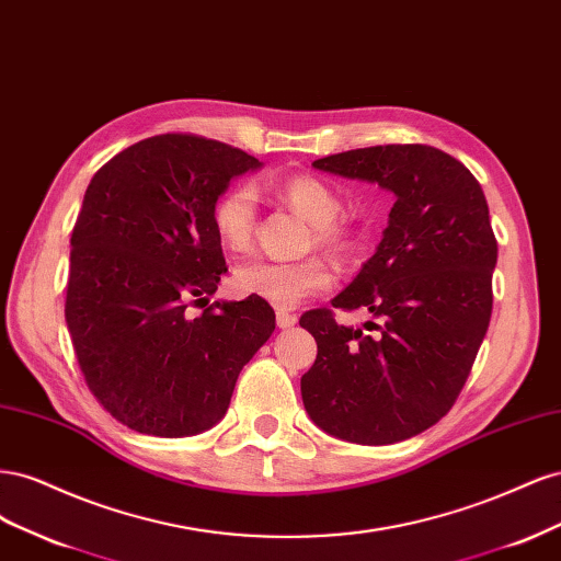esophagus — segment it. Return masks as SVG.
I'll list each match as a JSON object with an SVG mask.
<instances>
[{
	"mask_svg": "<svg viewBox=\"0 0 561 561\" xmlns=\"http://www.w3.org/2000/svg\"><path fill=\"white\" fill-rule=\"evenodd\" d=\"M276 322H278V328L280 330H287V328H293L295 322H297V316L295 313H287V311H276Z\"/></svg>",
	"mask_w": 561,
	"mask_h": 561,
	"instance_id": "obj_1",
	"label": "esophagus"
}]
</instances>
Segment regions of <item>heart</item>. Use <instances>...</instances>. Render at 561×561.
<instances>
[{"label":"heart","mask_w":561,"mask_h":561,"mask_svg":"<svg viewBox=\"0 0 561 561\" xmlns=\"http://www.w3.org/2000/svg\"><path fill=\"white\" fill-rule=\"evenodd\" d=\"M274 194L307 219L318 248L328 250L334 257H344L358 248V233L336 219L342 215V198L330 184L311 175H295L278 182ZM254 225H257V194L252 186L236 184L217 198L213 227L227 250H245L252 243ZM330 285V268L316 257L301 262L250 260L236 266L231 274L236 295L257 297L278 309H293L307 297L328 290Z\"/></svg>","instance_id":"heart-1"}]
</instances>
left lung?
Segmentation results:
<instances>
[{"mask_svg":"<svg viewBox=\"0 0 561 561\" xmlns=\"http://www.w3.org/2000/svg\"><path fill=\"white\" fill-rule=\"evenodd\" d=\"M316 171L375 182L396 196L377 252L334 309L371 313L365 330L330 309L299 318L318 344L301 400L325 433L393 445L435 426L470 375L491 318L499 245L480 182L428 145H379L313 161Z\"/></svg>","mask_w":561,"mask_h":561,"instance_id":"left-lung-1","label":"left lung"}]
</instances>
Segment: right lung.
<instances>
[{
	"label": "right lung",
	"instance_id": "obj_1",
	"mask_svg": "<svg viewBox=\"0 0 561 561\" xmlns=\"http://www.w3.org/2000/svg\"><path fill=\"white\" fill-rule=\"evenodd\" d=\"M262 163L198 135H154L93 175L72 231L65 320L91 393L130 431L186 437L227 414L276 330L264 299L213 301L227 274L213 208ZM206 306L194 317L185 309Z\"/></svg>",
	"mask_w": 561,
	"mask_h": 561
}]
</instances>
